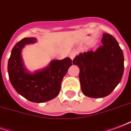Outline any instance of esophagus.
I'll return each mask as SVG.
<instances>
[{
  "label": "esophagus",
  "instance_id": "34e87169",
  "mask_svg": "<svg viewBox=\"0 0 131 131\" xmlns=\"http://www.w3.org/2000/svg\"><path fill=\"white\" fill-rule=\"evenodd\" d=\"M75 56H76V52H72L70 53L69 57H70L72 60H73V59L75 57Z\"/></svg>",
  "mask_w": 131,
  "mask_h": 131
}]
</instances>
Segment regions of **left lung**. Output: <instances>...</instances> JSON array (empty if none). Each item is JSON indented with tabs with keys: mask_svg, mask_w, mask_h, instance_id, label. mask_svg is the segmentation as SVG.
Segmentation results:
<instances>
[{
	"mask_svg": "<svg viewBox=\"0 0 131 131\" xmlns=\"http://www.w3.org/2000/svg\"><path fill=\"white\" fill-rule=\"evenodd\" d=\"M102 45L97 50L80 53L73 59L79 68L81 88L85 96L101 98L110 95L124 73V54L113 36L103 34Z\"/></svg>",
	"mask_w": 131,
	"mask_h": 131,
	"instance_id": "left-lung-1",
	"label": "left lung"
}]
</instances>
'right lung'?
<instances>
[{
  "instance_id": "obj_1",
  "label": "right lung",
  "mask_w": 131,
  "mask_h": 131,
  "mask_svg": "<svg viewBox=\"0 0 131 131\" xmlns=\"http://www.w3.org/2000/svg\"><path fill=\"white\" fill-rule=\"evenodd\" d=\"M36 42L34 37L18 42L11 52L7 70L11 83L19 95L30 102L43 103L59 95L62 79L72 63L68 57L54 59L43 69L29 72L24 66L21 52L25 45Z\"/></svg>"
}]
</instances>
